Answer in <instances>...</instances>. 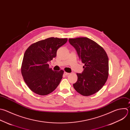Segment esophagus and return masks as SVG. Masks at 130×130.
Listing matches in <instances>:
<instances>
[{
    "instance_id": "esophagus-1",
    "label": "esophagus",
    "mask_w": 130,
    "mask_h": 130,
    "mask_svg": "<svg viewBox=\"0 0 130 130\" xmlns=\"http://www.w3.org/2000/svg\"><path fill=\"white\" fill-rule=\"evenodd\" d=\"M64 74L65 75H69V73H68V72H64Z\"/></svg>"
}]
</instances>
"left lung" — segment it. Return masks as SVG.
<instances>
[{"mask_svg":"<svg viewBox=\"0 0 130 130\" xmlns=\"http://www.w3.org/2000/svg\"><path fill=\"white\" fill-rule=\"evenodd\" d=\"M79 59L85 64L82 73H76L75 90L84 96L98 92L106 82L109 72V59L103 49L94 41L86 37L69 39Z\"/></svg>","mask_w":130,"mask_h":130,"instance_id":"8db88e82","label":"left lung"}]
</instances>
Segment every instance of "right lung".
Instances as JSON below:
<instances>
[{
	"label": "right lung",
	"mask_w": 130,
	"mask_h": 130,
	"mask_svg": "<svg viewBox=\"0 0 130 130\" xmlns=\"http://www.w3.org/2000/svg\"><path fill=\"white\" fill-rule=\"evenodd\" d=\"M67 38L51 37L31 44L25 51L21 73L29 88L34 93L47 95L59 85L64 71H54L48 63L57 56L59 48L65 44Z\"/></svg>",
	"instance_id": "add662e5"
}]
</instances>
